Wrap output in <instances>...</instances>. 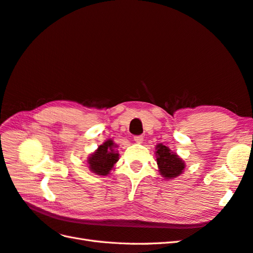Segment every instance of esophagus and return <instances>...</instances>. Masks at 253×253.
<instances>
[{
    "mask_svg": "<svg viewBox=\"0 0 253 253\" xmlns=\"http://www.w3.org/2000/svg\"><path fill=\"white\" fill-rule=\"evenodd\" d=\"M143 140H144V137L141 136V135H136V136H134V141H135V143L140 144V143H143Z\"/></svg>",
    "mask_w": 253,
    "mask_h": 253,
    "instance_id": "obj_1",
    "label": "esophagus"
}]
</instances>
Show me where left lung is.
I'll use <instances>...</instances> for the list:
<instances>
[{"label":"left lung","mask_w":253,"mask_h":253,"mask_svg":"<svg viewBox=\"0 0 253 253\" xmlns=\"http://www.w3.org/2000/svg\"><path fill=\"white\" fill-rule=\"evenodd\" d=\"M156 150L159 171L165 179H173L182 174L186 165L177 153L162 144L157 145Z\"/></svg>","instance_id":"1"}]
</instances>
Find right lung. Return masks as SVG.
<instances>
[{"label":"right lung","mask_w":253,"mask_h":253,"mask_svg":"<svg viewBox=\"0 0 253 253\" xmlns=\"http://www.w3.org/2000/svg\"><path fill=\"white\" fill-rule=\"evenodd\" d=\"M117 145L113 139H107L88 158V164L91 171L100 176H107L114 165L119 160V153L116 151Z\"/></svg>","instance_id":"add662e5"}]
</instances>
